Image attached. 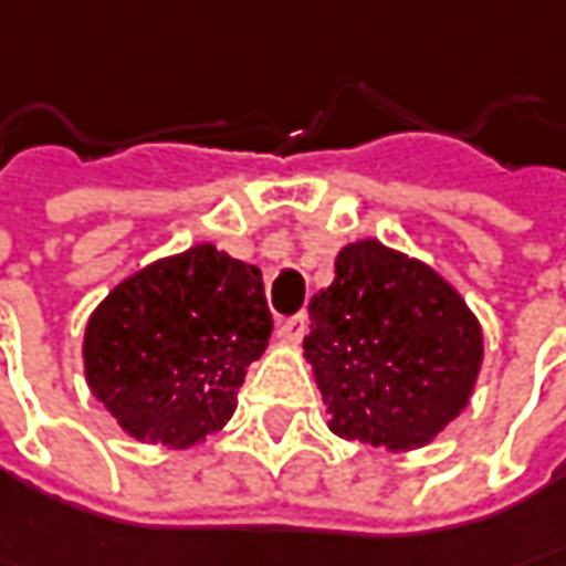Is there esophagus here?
Listing matches in <instances>:
<instances>
[{"label":"esophagus","instance_id":"obj_1","mask_svg":"<svg viewBox=\"0 0 566 566\" xmlns=\"http://www.w3.org/2000/svg\"><path fill=\"white\" fill-rule=\"evenodd\" d=\"M304 332H307V319L304 316H291V319L279 323L275 335H279V342H284V345H301Z\"/></svg>","mask_w":566,"mask_h":566}]
</instances>
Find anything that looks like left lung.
Segmentation results:
<instances>
[{"instance_id": "8db88e82", "label": "left lung", "mask_w": 566, "mask_h": 566, "mask_svg": "<svg viewBox=\"0 0 566 566\" xmlns=\"http://www.w3.org/2000/svg\"><path fill=\"white\" fill-rule=\"evenodd\" d=\"M304 357L332 433L411 453L469 406L484 332L433 265L367 237L338 250L335 282L313 294Z\"/></svg>"}]
</instances>
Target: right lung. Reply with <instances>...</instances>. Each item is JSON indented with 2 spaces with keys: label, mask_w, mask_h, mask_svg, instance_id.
<instances>
[{
  "label": "right lung",
  "mask_w": 566,
  "mask_h": 566,
  "mask_svg": "<svg viewBox=\"0 0 566 566\" xmlns=\"http://www.w3.org/2000/svg\"><path fill=\"white\" fill-rule=\"evenodd\" d=\"M269 335L262 272L196 243L142 265L91 310L87 389L126 437L189 450L231 421Z\"/></svg>",
  "instance_id": "add662e5"
}]
</instances>
